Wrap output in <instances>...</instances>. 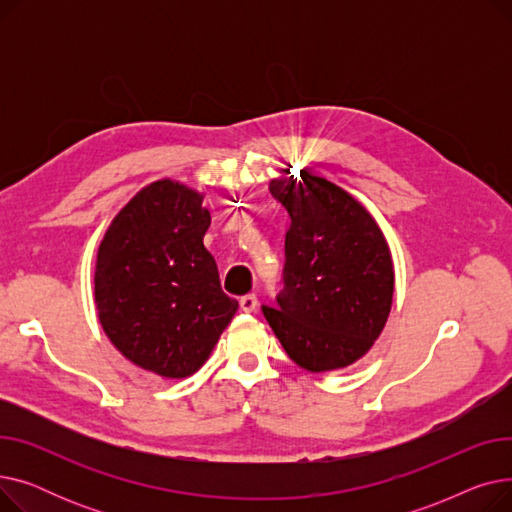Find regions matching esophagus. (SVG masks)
Segmentation results:
<instances>
[{
  "instance_id": "esophagus-1",
  "label": "esophagus",
  "mask_w": 512,
  "mask_h": 512,
  "mask_svg": "<svg viewBox=\"0 0 512 512\" xmlns=\"http://www.w3.org/2000/svg\"><path fill=\"white\" fill-rule=\"evenodd\" d=\"M240 309L245 313H253L257 309V294H245V297L240 299Z\"/></svg>"
}]
</instances>
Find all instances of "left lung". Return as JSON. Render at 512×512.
<instances>
[{"label":"left lung","instance_id":"left-lung-1","mask_svg":"<svg viewBox=\"0 0 512 512\" xmlns=\"http://www.w3.org/2000/svg\"><path fill=\"white\" fill-rule=\"evenodd\" d=\"M270 193L290 215L284 290L265 307L286 355L311 373L353 365L380 338L394 297L390 247L371 213L344 188L301 170Z\"/></svg>","mask_w":512,"mask_h":512}]
</instances>
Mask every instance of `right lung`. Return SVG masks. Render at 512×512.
Instances as JSON below:
<instances>
[{"label": "right lung", "instance_id": "1", "mask_svg": "<svg viewBox=\"0 0 512 512\" xmlns=\"http://www.w3.org/2000/svg\"><path fill=\"white\" fill-rule=\"evenodd\" d=\"M209 224L201 193L155 180L116 213L97 251L95 305L105 336L161 378L201 369L238 309L203 245Z\"/></svg>", "mask_w": 512, "mask_h": 512}]
</instances>
